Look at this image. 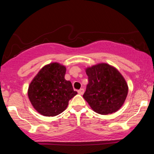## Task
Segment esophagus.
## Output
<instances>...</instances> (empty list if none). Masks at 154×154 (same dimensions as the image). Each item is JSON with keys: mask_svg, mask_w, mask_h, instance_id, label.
Segmentation results:
<instances>
[{"mask_svg": "<svg viewBox=\"0 0 154 154\" xmlns=\"http://www.w3.org/2000/svg\"><path fill=\"white\" fill-rule=\"evenodd\" d=\"M84 92H85L84 89H83V88H81V89H79L78 91V93L79 95H82L83 93H84Z\"/></svg>", "mask_w": 154, "mask_h": 154, "instance_id": "1", "label": "esophagus"}]
</instances>
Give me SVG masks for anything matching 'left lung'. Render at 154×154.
I'll list each match as a JSON object with an SVG mask.
<instances>
[{"instance_id":"left-lung-1","label":"left lung","mask_w":154,"mask_h":154,"mask_svg":"<svg viewBox=\"0 0 154 154\" xmlns=\"http://www.w3.org/2000/svg\"><path fill=\"white\" fill-rule=\"evenodd\" d=\"M88 84L83 98L93 111L100 114L116 112L123 105L128 86L114 67L99 63L86 69Z\"/></svg>"}]
</instances>
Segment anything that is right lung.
Wrapping results in <instances>:
<instances>
[{
    "mask_svg": "<svg viewBox=\"0 0 154 154\" xmlns=\"http://www.w3.org/2000/svg\"><path fill=\"white\" fill-rule=\"evenodd\" d=\"M66 67L58 63L48 64L40 69L28 89L32 105L42 115L54 116L66 109L69 101L77 92L72 82L64 78Z\"/></svg>",
    "mask_w": 154,
    "mask_h": 154,
    "instance_id": "obj_1",
    "label": "right lung"
}]
</instances>
